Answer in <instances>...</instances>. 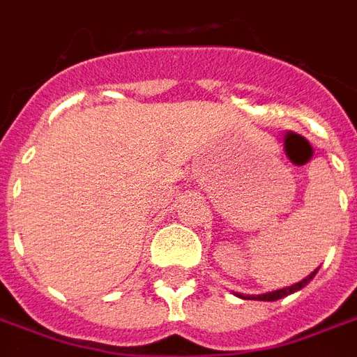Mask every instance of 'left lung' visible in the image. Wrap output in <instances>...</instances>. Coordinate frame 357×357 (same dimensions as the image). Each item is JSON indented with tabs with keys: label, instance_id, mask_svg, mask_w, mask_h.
<instances>
[{
	"label": "left lung",
	"instance_id": "1",
	"mask_svg": "<svg viewBox=\"0 0 357 357\" xmlns=\"http://www.w3.org/2000/svg\"><path fill=\"white\" fill-rule=\"evenodd\" d=\"M319 272V268H315V271L311 272V274H307V276L304 278V280H300V282L293 283V285H289V287H283V289H276V291H268V293H263V294H243V293H234L235 296H238V298L243 300H261V302H276V300L280 298H285V296H289V294L296 293V291H300V289H304L307 283L315 278V274Z\"/></svg>",
	"mask_w": 357,
	"mask_h": 357
}]
</instances>
